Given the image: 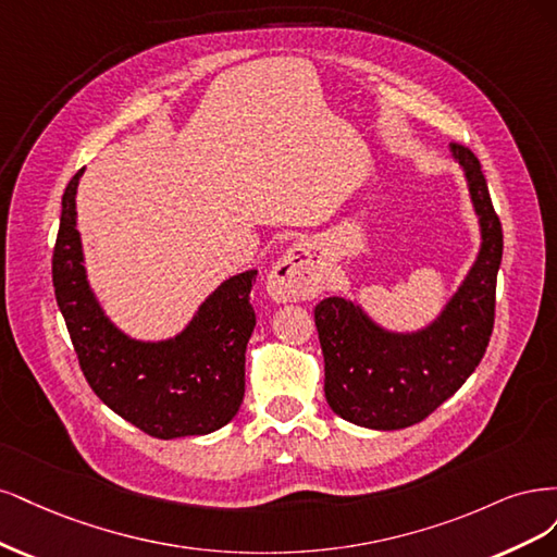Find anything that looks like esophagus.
<instances>
[{"mask_svg":"<svg viewBox=\"0 0 557 557\" xmlns=\"http://www.w3.org/2000/svg\"><path fill=\"white\" fill-rule=\"evenodd\" d=\"M326 271L308 247L296 245L280 257L268 275V292L275 300H310L324 289Z\"/></svg>","mask_w":557,"mask_h":557,"instance_id":"34e87169","label":"esophagus"}]
</instances>
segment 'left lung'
<instances>
[{"mask_svg":"<svg viewBox=\"0 0 557 557\" xmlns=\"http://www.w3.org/2000/svg\"><path fill=\"white\" fill-rule=\"evenodd\" d=\"M481 224V252L435 324L388 333L345 298H324L314 324L326 363V400L363 428L400 430L423 421L465 384L486 354L495 324L502 224L476 154L451 143Z\"/></svg>","mask_w":557,"mask_h":557,"instance_id":"left-lung-1","label":"left lung"}]
</instances>
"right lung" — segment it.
I'll list each match as a JSON object with an SVG mask.
<instances>
[{
  "mask_svg": "<svg viewBox=\"0 0 557 557\" xmlns=\"http://www.w3.org/2000/svg\"><path fill=\"white\" fill-rule=\"evenodd\" d=\"M62 196L52 249V286L87 384L124 421L159 440L208 435L226 425L245 396V349L257 314L249 292L257 271L226 280L191 324L166 343L120 333L89 292L76 228V187Z\"/></svg>",
  "mask_w": 557,
  "mask_h": 557,
  "instance_id": "add662e5",
  "label": "right lung"
}]
</instances>
